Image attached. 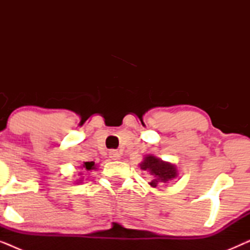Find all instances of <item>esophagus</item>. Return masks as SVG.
I'll use <instances>...</instances> for the list:
<instances>
[{
	"mask_svg": "<svg viewBox=\"0 0 250 250\" xmlns=\"http://www.w3.org/2000/svg\"><path fill=\"white\" fill-rule=\"evenodd\" d=\"M109 157H110L112 160H118L121 158V155H119V152L116 151V150H110V151H109Z\"/></svg>",
	"mask_w": 250,
	"mask_h": 250,
	"instance_id": "obj_1",
	"label": "esophagus"
}]
</instances>
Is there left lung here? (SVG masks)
I'll list each match as a JSON object with an SVG mask.
<instances>
[{
	"label": "left lung",
	"instance_id": "1",
	"mask_svg": "<svg viewBox=\"0 0 250 250\" xmlns=\"http://www.w3.org/2000/svg\"><path fill=\"white\" fill-rule=\"evenodd\" d=\"M140 167H141V169L149 172L150 175L152 176L151 182L149 184L153 188H156L159 183H168L169 181L177 176L175 165L164 162L153 155L146 156L143 162L140 164Z\"/></svg>",
	"mask_w": 250,
	"mask_h": 250
}]
</instances>
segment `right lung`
I'll list each match as a JSON object with an SVG mask.
<instances>
[{"label": "right lung", "mask_w": 250, "mask_h": 250, "mask_svg": "<svg viewBox=\"0 0 250 250\" xmlns=\"http://www.w3.org/2000/svg\"><path fill=\"white\" fill-rule=\"evenodd\" d=\"M80 168L82 170L81 175H83V174H82V173H88L92 169H97V166H95L94 162H85V163L82 164ZM78 183H82V179L78 181Z\"/></svg>", "instance_id": "1"}]
</instances>
